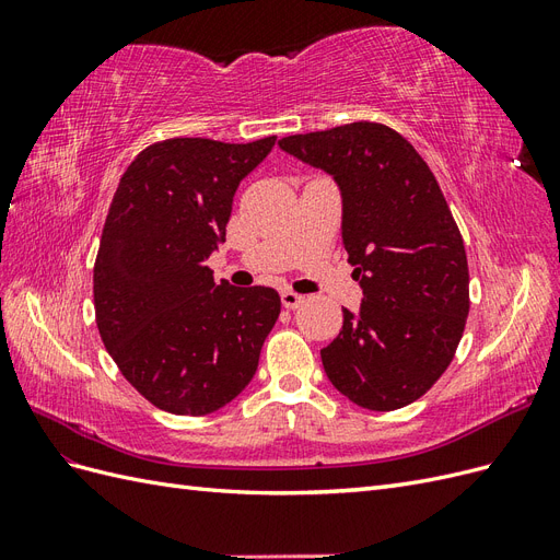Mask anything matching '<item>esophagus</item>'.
Segmentation results:
<instances>
[{"instance_id": "esophagus-1", "label": "esophagus", "mask_w": 560, "mask_h": 560, "mask_svg": "<svg viewBox=\"0 0 560 560\" xmlns=\"http://www.w3.org/2000/svg\"><path fill=\"white\" fill-rule=\"evenodd\" d=\"M280 299H282V306H284L287 311H294V308H299L301 303H303V296L296 294V292H292V290H282V292H280Z\"/></svg>"}]
</instances>
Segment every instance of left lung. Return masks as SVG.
Segmentation results:
<instances>
[{"mask_svg": "<svg viewBox=\"0 0 560 560\" xmlns=\"http://www.w3.org/2000/svg\"><path fill=\"white\" fill-rule=\"evenodd\" d=\"M278 147L336 182L364 294L319 350L325 374L362 409H401L444 374L469 313L467 254L448 202L418 151L381 124L290 135Z\"/></svg>", "mask_w": 560, "mask_h": 560, "instance_id": "left-lung-1", "label": "left lung"}]
</instances>
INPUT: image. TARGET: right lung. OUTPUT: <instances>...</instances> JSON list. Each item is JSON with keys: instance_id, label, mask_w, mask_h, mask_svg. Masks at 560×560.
Returning <instances> with one entry per match:
<instances>
[{"instance_id": "right-lung-1", "label": "right lung", "mask_w": 560, "mask_h": 560, "mask_svg": "<svg viewBox=\"0 0 560 560\" xmlns=\"http://www.w3.org/2000/svg\"><path fill=\"white\" fill-rule=\"evenodd\" d=\"M273 147L165 140L118 182L93 270L97 329L128 383L167 413H214L257 374L280 296L217 284L206 261L226 241L241 182Z\"/></svg>"}]
</instances>
